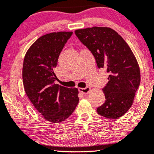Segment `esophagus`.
Listing matches in <instances>:
<instances>
[{
  "mask_svg": "<svg viewBox=\"0 0 154 154\" xmlns=\"http://www.w3.org/2000/svg\"><path fill=\"white\" fill-rule=\"evenodd\" d=\"M90 90H91V88L89 87H87L85 88H79V91L85 94L89 93V92L90 91Z\"/></svg>",
  "mask_w": 154,
  "mask_h": 154,
  "instance_id": "esophagus-1",
  "label": "esophagus"
}]
</instances>
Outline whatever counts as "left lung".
<instances>
[{"label": "left lung", "mask_w": 154, "mask_h": 154, "mask_svg": "<svg viewBox=\"0 0 154 154\" xmlns=\"http://www.w3.org/2000/svg\"><path fill=\"white\" fill-rule=\"evenodd\" d=\"M79 41L95 58L98 68L109 73L103 87L106 101L97 108L100 116L118 119L132 105L140 84V69L130 46L121 36L109 27L75 30Z\"/></svg>", "instance_id": "1"}]
</instances>
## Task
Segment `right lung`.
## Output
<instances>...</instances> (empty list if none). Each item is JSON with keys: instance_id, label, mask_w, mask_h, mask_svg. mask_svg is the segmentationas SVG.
<instances>
[{"instance_id": "right-lung-1", "label": "right lung", "mask_w": 154, "mask_h": 154, "mask_svg": "<svg viewBox=\"0 0 154 154\" xmlns=\"http://www.w3.org/2000/svg\"><path fill=\"white\" fill-rule=\"evenodd\" d=\"M72 32L41 36L26 53L22 68L24 91L44 119L53 123L64 121L79 103L78 89L56 85L54 69Z\"/></svg>"}]
</instances>
